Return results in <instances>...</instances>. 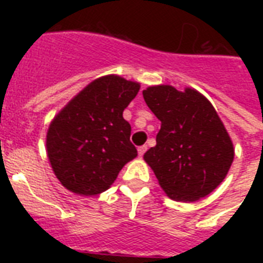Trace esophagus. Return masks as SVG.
<instances>
[{"label":"esophagus","mask_w":263,"mask_h":263,"mask_svg":"<svg viewBox=\"0 0 263 263\" xmlns=\"http://www.w3.org/2000/svg\"><path fill=\"white\" fill-rule=\"evenodd\" d=\"M146 150H147V146H140V147H138V154H139L140 158L143 157V154L146 153Z\"/></svg>","instance_id":"esophagus-1"}]
</instances>
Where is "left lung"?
Instances as JSON below:
<instances>
[{"label": "left lung", "mask_w": 263, "mask_h": 263, "mask_svg": "<svg viewBox=\"0 0 263 263\" xmlns=\"http://www.w3.org/2000/svg\"><path fill=\"white\" fill-rule=\"evenodd\" d=\"M150 110L161 121L157 144L144 153L166 195L195 202L214 191L233 162V143L206 97L161 84L143 90Z\"/></svg>", "instance_id": "left-lung-1"}]
</instances>
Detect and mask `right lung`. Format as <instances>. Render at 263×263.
<instances>
[{"mask_svg":"<svg viewBox=\"0 0 263 263\" xmlns=\"http://www.w3.org/2000/svg\"><path fill=\"white\" fill-rule=\"evenodd\" d=\"M140 84L102 76L75 95L49 125L46 152L60 183L79 195L106 191L123 166L138 156L123 111Z\"/></svg>","mask_w":263,"mask_h":263,"instance_id":"1","label":"right lung"}]
</instances>
